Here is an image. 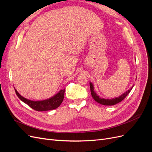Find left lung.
Returning a JSON list of instances; mask_svg holds the SVG:
<instances>
[{
    "label": "left lung",
    "instance_id": "obj_1",
    "mask_svg": "<svg viewBox=\"0 0 152 152\" xmlns=\"http://www.w3.org/2000/svg\"><path fill=\"white\" fill-rule=\"evenodd\" d=\"M89 84H90V88H91V93L92 97H93V98L96 101V102H98V103H99L101 104L106 105V106H112V105L116 104L118 103L119 102H122V101L124 98H125L129 94L131 91L132 89V87L134 86V84H133L132 86L131 87V88L127 90L126 92H125V93H124L121 96H119L118 97H116V98H112V99H105L103 98L99 97V96L97 93H96V92L94 91V84L92 83L91 82H89Z\"/></svg>",
    "mask_w": 152,
    "mask_h": 152
}]
</instances>
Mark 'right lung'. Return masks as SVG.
Segmentation results:
<instances>
[{"instance_id": "add662e5", "label": "right lung", "mask_w": 152, "mask_h": 152, "mask_svg": "<svg viewBox=\"0 0 152 152\" xmlns=\"http://www.w3.org/2000/svg\"><path fill=\"white\" fill-rule=\"evenodd\" d=\"M15 90L16 95L20 100L26 104H28L31 108H33L36 111L39 112L48 111V110H54L59 107L63 102L65 91V89H61L57 94L48 99L41 101H33L23 97L15 88Z\"/></svg>"}]
</instances>
